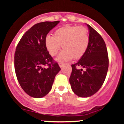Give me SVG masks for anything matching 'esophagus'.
I'll list each match as a JSON object with an SVG mask.
<instances>
[{
  "instance_id": "obj_1",
  "label": "esophagus",
  "mask_w": 124,
  "mask_h": 124,
  "mask_svg": "<svg viewBox=\"0 0 124 124\" xmlns=\"http://www.w3.org/2000/svg\"><path fill=\"white\" fill-rule=\"evenodd\" d=\"M59 67H61V68H62V67H63V63H62V62H59Z\"/></svg>"
}]
</instances>
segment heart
Segmentation results:
<instances>
[{
  "label": "heart",
  "mask_w": 124,
  "mask_h": 124,
  "mask_svg": "<svg viewBox=\"0 0 124 124\" xmlns=\"http://www.w3.org/2000/svg\"><path fill=\"white\" fill-rule=\"evenodd\" d=\"M89 35L88 30L83 26L67 25L55 31L54 37L48 35L45 45L52 56L57 54L62 46L63 50L57 57L58 61H67L82 57L88 47Z\"/></svg>",
  "instance_id": "1"
}]
</instances>
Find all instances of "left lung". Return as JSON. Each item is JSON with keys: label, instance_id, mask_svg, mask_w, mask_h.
Wrapping results in <instances>:
<instances>
[{"label": "left lung", "instance_id": "left-lung-1", "mask_svg": "<svg viewBox=\"0 0 124 124\" xmlns=\"http://www.w3.org/2000/svg\"><path fill=\"white\" fill-rule=\"evenodd\" d=\"M89 43L85 54L77 63L71 65L70 83L74 93L78 97H89L101 88L106 79L108 68V57L104 41L95 30L87 24ZM82 66L86 70H77Z\"/></svg>", "mask_w": 124, "mask_h": 124}]
</instances>
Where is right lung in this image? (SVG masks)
<instances>
[{
  "label": "right lung",
  "instance_id": "obj_1",
  "mask_svg": "<svg viewBox=\"0 0 124 124\" xmlns=\"http://www.w3.org/2000/svg\"><path fill=\"white\" fill-rule=\"evenodd\" d=\"M59 22L36 24L23 35L16 48L14 67L17 80L23 91L33 98H42L49 93L61 70L45 45L47 35Z\"/></svg>",
  "mask_w": 124,
  "mask_h": 124
}]
</instances>
